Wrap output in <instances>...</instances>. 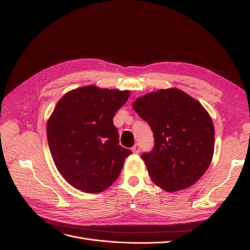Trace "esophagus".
Returning <instances> with one entry per match:
<instances>
[{"mask_svg":"<svg viewBox=\"0 0 250 250\" xmlns=\"http://www.w3.org/2000/svg\"><path fill=\"white\" fill-rule=\"evenodd\" d=\"M131 150H132V152H134V153H140L141 146L139 145V144H135V145L131 148Z\"/></svg>","mask_w":250,"mask_h":250,"instance_id":"esophagus-1","label":"esophagus"}]
</instances>
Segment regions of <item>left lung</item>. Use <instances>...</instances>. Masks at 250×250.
Instances as JSON below:
<instances>
[{
  "instance_id": "1",
  "label": "left lung",
  "mask_w": 250,
  "mask_h": 250,
  "mask_svg": "<svg viewBox=\"0 0 250 250\" xmlns=\"http://www.w3.org/2000/svg\"><path fill=\"white\" fill-rule=\"evenodd\" d=\"M132 106L154 135L152 151L142 154L153 183L167 192L194 185L214 154L215 129L208 112L178 88L147 94Z\"/></svg>"
}]
</instances>
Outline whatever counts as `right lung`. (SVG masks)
Here are the masks:
<instances>
[{
	"label": "right lung",
	"instance_id": "right-lung-1",
	"mask_svg": "<svg viewBox=\"0 0 250 250\" xmlns=\"http://www.w3.org/2000/svg\"><path fill=\"white\" fill-rule=\"evenodd\" d=\"M128 90L87 85L58 101L47 124L51 155L74 188L100 193L115 183L129 149L119 145L113 116L129 98Z\"/></svg>",
	"mask_w": 250,
	"mask_h": 250
}]
</instances>
